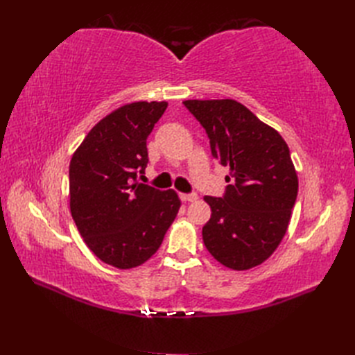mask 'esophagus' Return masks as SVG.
<instances>
[{"mask_svg": "<svg viewBox=\"0 0 355 355\" xmlns=\"http://www.w3.org/2000/svg\"><path fill=\"white\" fill-rule=\"evenodd\" d=\"M180 198L184 201H196L198 198V196H197V192H189V194H182Z\"/></svg>", "mask_w": 355, "mask_h": 355, "instance_id": "obj_1", "label": "esophagus"}]
</instances>
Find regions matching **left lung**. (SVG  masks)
Listing matches in <instances>:
<instances>
[{"label":"left lung","instance_id":"left-lung-1","mask_svg":"<svg viewBox=\"0 0 355 355\" xmlns=\"http://www.w3.org/2000/svg\"><path fill=\"white\" fill-rule=\"evenodd\" d=\"M210 141L213 158L230 167L222 197H204L211 216L202 227L210 254L232 270H249L283 240L297 197L288 146L244 105L232 99L185 101Z\"/></svg>","mask_w":355,"mask_h":355}]
</instances>
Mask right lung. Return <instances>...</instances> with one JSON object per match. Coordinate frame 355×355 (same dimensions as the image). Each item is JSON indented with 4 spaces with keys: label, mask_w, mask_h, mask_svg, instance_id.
I'll return each mask as SVG.
<instances>
[{
    "label": "right lung",
    "mask_w": 355,
    "mask_h": 355,
    "mask_svg": "<svg viewBox=\"0 0 355 355\" xmlns=\"http://www.w3.org/2000/svg\"><path fill=\"white\" fill-rule=\"evenodd\" d=\"M166 108V102L121 106L92 128L69 164L75 225L89 249L120 270L158 250L180 207L173 189L137 182L149 161L146 139Z\"/></svg>",
    "instance_id": "1"
}]
</instances>
